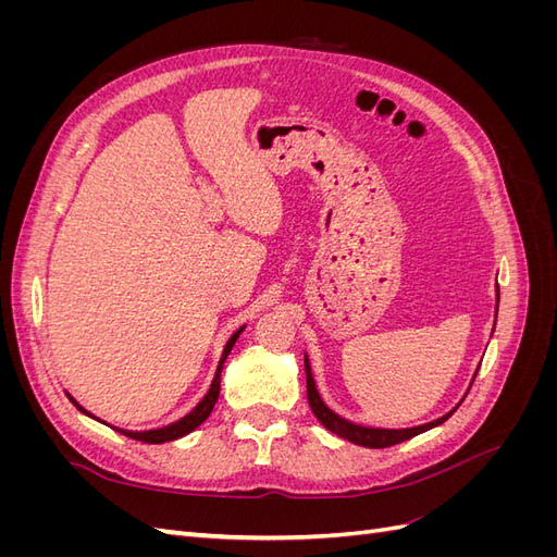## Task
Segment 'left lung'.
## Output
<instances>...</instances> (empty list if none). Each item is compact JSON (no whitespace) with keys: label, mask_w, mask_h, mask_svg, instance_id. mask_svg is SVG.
Segmentation results:
<instances>
[{"label":"left lung","mask_w":557,"mask_h":557,"mask_svg":"<svg viewBox=\"0 0 557 557\" xmlns=\"http://www.w3.org/2000/svg\"><path fill=\"white\" fill-rule=\"evenodd\" d=\"M497 307H499V288H497ZM495 307V309H497ZM305 369H307V395H309V407L313 411V416L323 423L330 432H334L336 436H342V440L350 442V444H358V446H367V448H387V446H395V444H401L411 440V436L416 434H423L436 425L446 423V420L455 413V407L453 411H448L446 416L432 420V423H425V425H416V428H404V430H385V428H367V425H358V423H350V420L342 418L339 413H334L327 404L323 401V397H320L318 387H315V381H313V374H311V364H309V358L305 356ZM476 379V374H474ZM471 379V381H474ZM471 387V385H469ZM467 397V395H465Z\"/></svg>","instance_id":"left-lung-1"}]
</instances>
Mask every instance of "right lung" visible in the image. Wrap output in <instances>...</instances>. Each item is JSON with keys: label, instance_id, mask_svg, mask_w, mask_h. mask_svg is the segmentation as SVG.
Masks as SVG:
<instances>
[{"label": "right lung", "instance_id": "obj_1", "mask_svg": "<svg viewBox=\"0 0 557 557\" xmlns=\"http://www.w3.org/2000/svg\"><path fill=\"white\" fill-rule=\"evenodd\" d=\"M244 327H246V325H244ZM244 327H239L237 332H234V334L230 336V342H227V344H225V348H223L221 362H218V369H215V376H213V381H211L209 393H207L205 397H201V401L197 404V407H195L188 416H183L181 420H176V423H170V425L158 428V430H144V432L117 430V428H113V430H117L121 434L129 436V440H137V442H144V444H164V442L181 440V436L190 434L195 428H199V425L205 423V420L211 416V411H213V407H215V401H218V395H221V372H223V364H225V360H227V356H230V350H232L234 342H237V339H239V334L244 332ZM70 399L76 404V409H78V411H83L86 416L95 418L92 413H88L86 409H83L81 404H78L74 397H70Z\"/></svg>", "mask_w": 557, "mask_h": 557}]
</instances>
